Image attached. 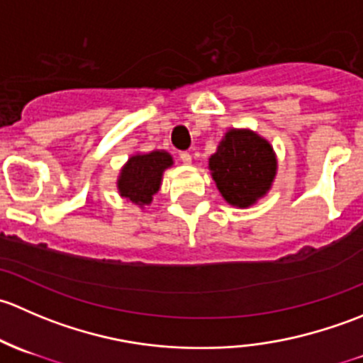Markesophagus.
<instances>
[{"mask_svg": "<svg viewBox=\"0 0 363 363\" xmlns=\"http://www.w3.org/2000/svg\"><path fill=\"white\" fill-rule=\"evenodd\" d=\"M179 160H181L184 164H189L191 163V155L186 151H182V152H179Z\"/></svg>", "mask_w": 363, "mask_h": 363, "instance_id": "obj_1", "label": "esophagus"}]
</instances>
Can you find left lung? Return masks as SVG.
I'll list each match as a JSON object with an SVG mask.
<instances>
[{
  "instance_id": "8db88e82",
  "label": "left lung",
  "mask_w": 363,
  "mask_h": 363,
  "mask_svg": "<svg viewBox=\"0 0 363 363\" xmlns=\"http://www.w3.org/2000/svg\"><path fill=\"white\" fill-rule=\"evenodd\" d=\"M219 193L233 207L258 202L272 186L277 170L274 149L251 130H230L208 158Z\"/></svg>"
}]
</instances>
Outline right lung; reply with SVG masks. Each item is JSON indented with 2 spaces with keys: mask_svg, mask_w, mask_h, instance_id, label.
I'll return each mask as SVG.
<instances>
[{
  "mask_svg": "<svg viewBox=\"0 0 363 363\" xmlns=\"http://www.w3.org/2000/svg\"><path fill=\"white\" fill-rule=\"evenodd\" d=\"M174 164L167 151H152L147 155H133L121 170L117 179V189L121 196L130 202L149 205L158 193L163 172Z\"/></svg>",
  "mask_w": 363,
  "mask_h": 363,
  "instance_id": "1",
  "label": "right lung"
}]
</instances>
